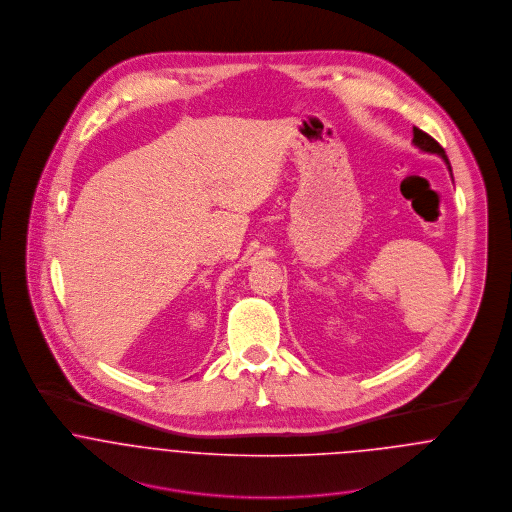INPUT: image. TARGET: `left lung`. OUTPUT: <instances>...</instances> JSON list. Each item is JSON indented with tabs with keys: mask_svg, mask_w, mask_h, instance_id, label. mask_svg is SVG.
<instances>
[{
	"mask_svg": "<svg viewBox=\"0 0 512 512\" xmlns=\"http://www.w3.org/2000/svg\"><path fill=\"white\" fill-rule=\"evenodd\" d=\"M414 146L420 147L422 151H428V153H438L439 157L447 163V169L451 171V165H449V159H447V155H445V151H443V147L439 146L438 142L432 138V136H428L426 132H422L420 128H414Z\"/></svg>",
	"mask_w": 512,
	"mask_h": 512,
	"instance_id": "obj_1",
	"label": "left lung"
}]
</instances>
